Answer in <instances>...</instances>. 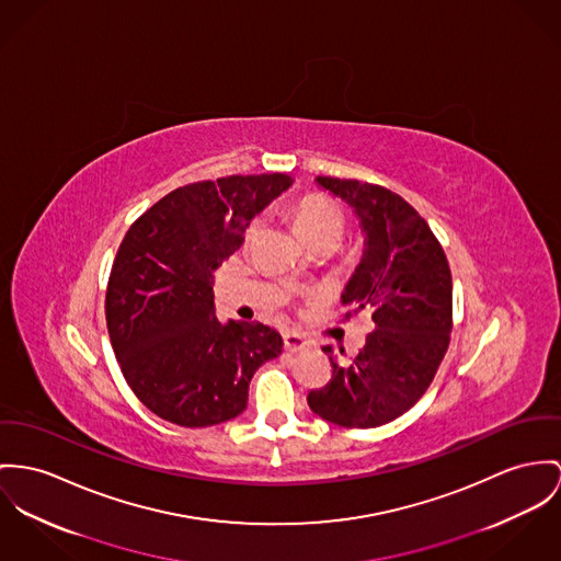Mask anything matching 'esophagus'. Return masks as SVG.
Segmentation results:
<instances>
[{
    "label": "esophagus",
    "mask_w": 561,
    "mask_h": 561,
    "mask_svg": "<svg viewBox=\"0 0 561 561\" xmlns=\"http://www.w3.org/2000/svg\"><path fill=\"white\" fill-rule=\"evenodd\" d=\"M311 345V342L301 335V333H295V331H288V333H284V347L288 350V352H301V350H307Z\"/></svg>",
    "instance_id": "1"
}]
</instances>
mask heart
I'll list each match as a JSON object with an SVG mask.
<instances>
[{
    "label": "heart",
    "instance_id": "b5f03b06",
    "mask_svg": "<svg viewBox=\"0 0 561 561\" xmlns=\"http://www.w3.org/2000/svg\"><path fill=\"white\" fill-rule=\"evenodd\" d=\"M293 224L307 243L322 237H340L344 230V214L340 207L320 194H307L299 198L293 207ZM256 226L248 230V239H252Z\"/></svg>",
    "mask_w": 561,
    "mask_h": 561
}]
</instances>
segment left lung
<instances>
[{
	"label": "left lung",
	"instance_id": "1",
	"mask_svg": "<svg viewBox=\"0 0 561 561\" xmlns=\"http://www.w3.org/2000/svg\"><path fill=\"white\" fill-rule=\"evenodd\" d=\"M360 219L365 250L345 284L350 318L369 311L374 329L327 387L311 390L313 414L340 427H380L408 412L432 385L453 331V277L430 224L399 194L356 179L316 176ZM344 354V350H342Z\"/></svg>",
	"mask_w": 561,
	"mask_h": 561
}]
</instances>
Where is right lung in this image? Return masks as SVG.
I'll list each match as a JSON object with an SVG mask.
<instances>
[{"instance_id":"add662e5","label":"right lung","mask_w":561,"mask_h":561,"mask_svg":"<svg viewBox=\"0 0 561 561\" xmlns=\"http://www.w3.org/2000/svg\"><path fill=\"white\" fill-rule=\"evenodd\" d=\"M290 185L282 173L190 183L129 226L108 277L106 327L126 382L160 419L211 427L239 416L256 369L282 354L275 329L217 320L214 273Z\"/></svg>"}]
</instances>
